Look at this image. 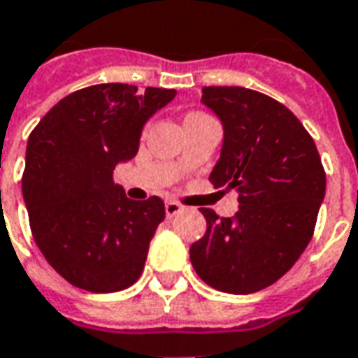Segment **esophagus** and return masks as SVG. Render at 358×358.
Listing matches in <instances>:
<instances>
[{
	"mask_svg": "<svg viewBox=\"0 0 358 358\" xmlns=\"http://www.w3.org/2000/svg\"><path fill=\"white\" fill-rule=\"evenodd\" d=\"M183 212V206L177 202V200H167L166 202V215L167 217H173V215L181 214Z\"/></svg>",
	"mask_w": 358,
	"mask_h": 358,
	"instance_id": "34e87169",
	"label": "esophagus"
}]
</instances>
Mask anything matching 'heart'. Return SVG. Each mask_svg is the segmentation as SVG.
I'll list each match as a JSON object with an SVG mask.
<instances>
[{"label": "heart", "instance_id": "heart-1", "mask_svg": "<svg viewBox=\"0 0 358 358\" xmlns=\"http://www.w3.org/2000/svg\"><path fill=\"white\" fill-rule=\"evenodd\" d=\"M192 115H200V113H192ZM189 117H191V115H189Z\"/></svg>", "mask_w": 358, "mask_h": 358}]
</instances>
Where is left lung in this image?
Returning <instances> with one entry per match:
<instances>
[{"label":"left lung","mask_w":358,"mask_h":358,"mask_svg":"<svg viewBox=\"0 0 358 358\" xmlns=\"http://www.w3.org/2000/svg\"><path fill=\"white\" fill-rule=\"evenodd\" d=\"M202 103L224 125L210 181L237 189L239 212L200 210L206 233L191 245V262L210 287L248 295L280 280L310 243L326 173L313 136L278 100L243 86H204Z\"/></svg>","instance_id":"8db88e82"}]
</instances>
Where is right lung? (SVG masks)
Here are the masks:
<instances>
[{"instance_id": "add662e5", "label": "right lung", "mask_w": 358, "mask_h": 358, "mask_svg": "<svg viewBox=\"0 0 358 358\" xmlns=\"http://www.w3.org/2000/svg\"><path fill=\"white\" fill-rule=\"evenodd\" d=\"M175 90L94 85L65 96L27 144L22 196L38 248L71 285L113 293L141 278L164 200H131L113 169L136 156L143 127Z\"/></svg>"}]
</instances>
